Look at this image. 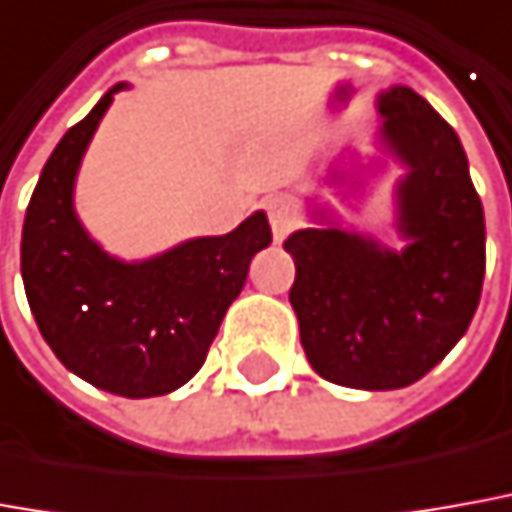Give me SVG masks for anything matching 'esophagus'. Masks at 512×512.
I'll return each instance as SVG.
<instances>
[{"label":"esophagus","mask_w":512,"mask_h":512,"mask_svg":"<svg viewBox=\"0 0 512 512\" xmlns=\"http://www.w3.org/2000/svg\"><path fill=\"white\" fill-rule=\"evenodd\" d=\"M266 215H269L271 232H274V241H283L288 238V232H294L300 218H297V207L288 196H274L266 201Z\"/></svg>","instance_id":"34e87169"}]
</instances>
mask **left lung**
Segmentation results:
<instances>
[{
    "mask_svg": "<svg viewBox=\"0 0 512 512\" xmlns=\"http://www.w3.org/2000/svg\"><path fill=\"white\" fill-rule=\"evenodd\" d=\"M381 142L406 165L392 252L339 227L300 229L283 243L297 277L291 308L305 356L330 384L401 389L460 342L485 280V212L457 131L423 97L378 95ZM325 221V215H322Z\"/></svg>",
    "mask_w": 512,
    "mask_h": 512,
    "instance_id": "1",
    "label": "left lung"
}]
</instances>
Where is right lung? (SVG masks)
Instances as JSON below:
<instances>
[{"label":"right lung","instance_id":"right-lung-1","mask_svg":"<svg viewBox=\"0 0 512 512\" xmlns=\"http://www.w3.org/2000/svg\"><path fill=\"white\" fill-rule=\"evenodd\" d=\"M117 83L72 125L41 170L22 229V280L36 325L69 373L123 398L168 395L201 370L252 257L271 243L266 212L229 235L193 238L123 263L75 215L81 159Z\"/></svg>","mask_w":512,"mask_h":512}]
</instances>
